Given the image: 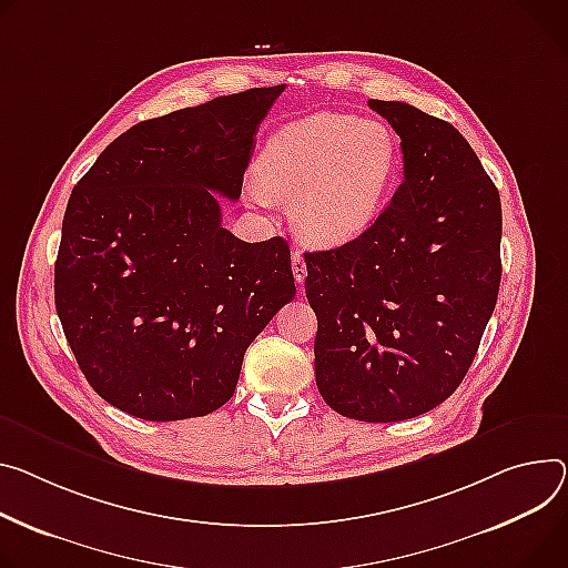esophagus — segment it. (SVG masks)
Listing matches in <instances>:
<instances>
[{
	"label": "esophagus",
	"mask_w": 568,
	"mask_h": 568,
	"mask_svg": "<svg viewBox=\"0 0 568 568\" xmlns=\"http://www.w3.org/2000/svg\"><path fill=\"white\" fill-rule=\"evenodd\" d=\"M292 272H294V278L298 285H303L305 276H307V267H305V257L301 251H294L292 253Z\"/></svg>",
	"instance_id": "esophagus-1"
}]
</instances>
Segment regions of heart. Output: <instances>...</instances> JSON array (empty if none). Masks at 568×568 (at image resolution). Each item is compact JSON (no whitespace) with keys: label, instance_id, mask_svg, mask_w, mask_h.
Listing matches in <instances>:
<instances>
[{"label":"heart","instance_id":"1","mask_svg":"<svg viewBox=\"0 0 568 568\" xmlns=\"http://www.w3.org/2000/svg\"><path fill=\"white\" fill-rule=\"evenodd\" d=\"M400 168L387 124L348 113H315L281 126L263 146L253 201H290L298 235L315 244H344L383 213Z\"/></svg>","mask_w":568,"mask_h":568}]
</instances>
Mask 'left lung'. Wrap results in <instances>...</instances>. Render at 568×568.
Returning <instances> with one entry per match:
<instances>
[{"label":"left lung","mask_w":568,"mask_h":568,"mask_svg":"<svg viewBox=\"0 0 568 568\" xmlns=\"http://www.w3.org/2000/svg\"><path fill=\"white\" fill-rule=\"evenodd\" d=\"M400 138L403 183L355 240L305 253L315 378L342 417L389 424L444 403L467 376L500 285V194L462 133L372 99Z\"/></svg>","instance_id":"1"}]
</instances>
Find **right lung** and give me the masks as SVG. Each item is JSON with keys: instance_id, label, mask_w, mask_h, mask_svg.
Segmentation results:
<instances>
[{"instance_id": "obj_1", "label": "right lung", "mask_w": 568, "mask_h": 568, "mask_svg": "<svg viewBox=\"0 0 568 568\" xmlns=\"http://www.w3.org/2000/svg\"><path fill=\"white\" fill-rule=\"evenodd\" d=\"M285 85L146 120L74 185L54 267L57 313L90 387L144 422L211 415L248 344L296 294L283 237L242 242L253 135Z\"/></svg>"}]
</instances>
